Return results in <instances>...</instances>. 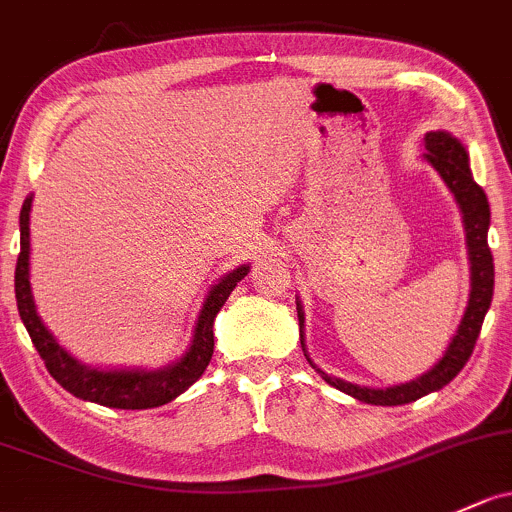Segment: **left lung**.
Returning <instances> with one entry per match:
<instances>
[{"mask_svg":"<svg viewBox=\"0 0 512 512\" xmlns=\"http://www.w3.org/2000/svg\"><path fill=\"white\" fill-rule=\"evenodd\" d=\"M425 158L427 163L442 175L447 188L452 190L456 205L464 214V229H466V246H469V261H471V293L469 305H466L464 317H461L459 329L449 342L447 351L442 359L434 364L430 371L422 373L420 378L410 383H400V386L390 388H366L356 386V383L342 381V378L327 376L322 368L312 364V359L305 351V339H302V305L298 302V320H300V344L305 351L307 361L312 368L337 390L351 395V398L361 400L368 405H405L412 400L422 398V395L434 393V390L444 388L449 381L466 366L471 351H474L478 332H481L483 317H486L488 307L493 298V254L488 249V227H491V207H488L486 192L476 185L474 175L469 168V153L461 146L459 139H454L449 131H430L425 134Z\"/></svg>","mask_w":512,"mask_h":512,"instance_id":"obj_1","label":"left lung"}]
</instances>
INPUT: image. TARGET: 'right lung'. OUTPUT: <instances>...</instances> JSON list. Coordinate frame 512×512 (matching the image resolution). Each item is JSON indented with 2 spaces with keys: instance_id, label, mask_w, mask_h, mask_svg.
Instances as JSON below:
<instances>
[{
  "instance_id": "add662e5",
  "label": "right lung",
  "mask_w": 512,
  "mask_h": 512,
  "mask_svg": "<svg viewBox=\"0 0 512 512\" xmlns=\"http://www.w3.org/2000/svg\"><path fill=\"white\" fill-rule=\"evenodd\" d=\"M31 200L26 197L21 205L19 214V229H21V251L16 258V273H14V290H16V307H19L21 322H24L26 332H29L31 342L36 351L41 354L43 364L48 373L75 398L90 400V403L104 405V408H119V410H146L166 405L180 393H185L197 378L205 373L210 366L212 351H214V317L222 310L232 290L236 288L241 278L249 273V266L234 268L232 273L222 276L212 285L202 302L200 317L195 322V334L192 342L183 356L166 368H156V371H144V368H112V371H102V368H90L80 364L73 354L63 349L56 342L48 327L43 324L36 312L34 295H31V280H29V254H31V232H29V212Z\"/></svg>"
}]
</instances>
